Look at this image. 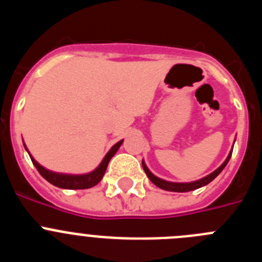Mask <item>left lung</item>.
Wrapping results in <instances>:
<instances>
[{"label": "left lung", "instance_id": "1", "mask_svg": "<svg viewBox=\"0 0 262 262\" xmlns=\"http://www.w3.org/2000/svg\"><path fill=\"white\" fill-rule=\"evenodd\" d=\"M233 149V148H232ZM232 149L230 151V154H228V156H227V159L224 160V163L222 164L221 166L217 169H215L214 172L210 173V174H207L206 177L203 178H200V180H196V181H191V182H172V181H166V180H163V178L157 177V176H155L154 173L148 169V166L145 165L144 160L142 161L143 164V169H144L145 174L148 176V178L151 180L152 182H154L155 185H156L157 187H160V189H163V190H166V191H176V193H185V191H191V190H195V189H200V187L202 186H206L207 184H210V182L214 180L215 177H216L219 173L223 170L224 168H226V165L228 164V161H230L231 159V155H232Z\"/></svg>", "mask_w": 262, "mask_h": 262}]
</instances>
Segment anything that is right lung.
<instances>
[{
    "label": "right lung",
    "instance_id": "1",
    "mask_svg": "<svg viewBox=\"0 0 262 262\" xmlns=\"http://www.w3.org/2000/svg\"><path fill=\"white\" fill-rule=\"evenodd\" d=\"M122 143H123V140H119L118 143H115V144L110 148V151L105 155V157L102 159L101 164H99L94 170H92V172L89 173H84V174H69V173L52 172L50 169L41 166L40 164L31 156V154H30L29 149H27L25 142H23V145H25V149L27 151V154L30 155V159H31L32 164L35 165V168L38 169V172L40 173V176L45 178V180H47V181L50 182V184H52L53 186L61 187V189L77 190V189H89V187L96 186V185L102 180L103 174H105L106 172V168H107L108 165V161L111 160V157L117 154V151L119 149Z\"/></svg>",
    "mask_w": 262,
    "mask_h": 262
}]
</instances>
